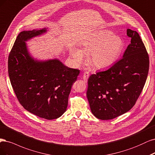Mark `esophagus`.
Masks as SVG:
<instances>
[{
  "instance_id": "obj_1",
  "label": "esophagus",
  "mask_w": 155,
  "mask_h": 155,
  "mask_svg": "<svg viewBox=\"0 0 155 155\" xmlns=\"http://www.w3.org/2000/svg\"><path fill=\"white\" fill-rule=\"evenodd\" d=\"M89 77V74L88 72L84 73V74H83V77H83V79H84V81L85 82H87V79H88Z\"/></svg>"
}]
</instances>
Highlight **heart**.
I'll list each match as a JSON object with an SVG mask.
<instances>
[{
    "label": "heart",
    "instance_id": "1",
    "mask_svg": "<svg viewBox=\"0 0 155 155\" xmlns=\"http://www.w3.org/2000/svg\"><path fill=\"white\" fill-rule=\"evenodd\" d=\"M124 46L121 37L113 32L105 30L93 35L81 43V49L76 47L69 49L73 62L81 64L89 54V61L97 69H105L115 64L120 57Z\"/></svg>",
    "mask_w": 155,
    "mask_h": 155
}]
</instances>
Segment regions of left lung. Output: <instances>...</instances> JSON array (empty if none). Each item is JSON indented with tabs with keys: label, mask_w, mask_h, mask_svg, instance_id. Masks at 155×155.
I'll return each instance as SVG.
<instances>
[{
	"label": "left lung",
	"mask_w": 155,
	"mask_h": 155,
	"mask_svg": "<svg viewBox=\"0 0 155 155\" xmlns=\"http://www.w3.org/2000/svg\"><path fill=\"white\" fill-rule=\"evenodd\" d=\"M127 35L131 43L122 58L88 79L87 98L98 119L111 120L130 110L146 83L149 67L146 47L136 31L127 29Z\"/></svg>",
	"instance_id": "obj_1"
}]
</instances>
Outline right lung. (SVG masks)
Instances as JSON below:
<instances>
[{
    "instance_id": "right-lung-1",
    "label": "right lung",
    "mask_w": 155,
    "mask_h": 155,
    "mask_svg": "<svg viewBox=\"0 0 155 155\" xmlns=\"http://www.w3.org/2000/svg\"><path fill=\"white\" fill-rule=\"evenodd\" d=\"M47 31L45 28L18 35L9 54L8 74L23 107L38 117L52 120L66 111L80 70L66 66L58 58L39 61L31 55L26 42Z\"/></svg>"
}]
</instances>
